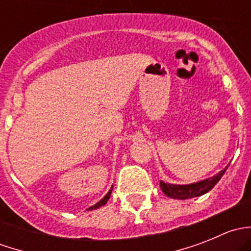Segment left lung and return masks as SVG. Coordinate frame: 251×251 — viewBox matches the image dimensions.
Returning <instances> with one entry per match:
<instances>
[{"mask_svg":"<svg viewBox=\"0 0 251 251\" xmlns=\"http://www.w3.org/2000/svg\"><path fill=\"white\" fill-rule=\"evenodd\" d=\"M229 165V164H228ZM228 165L224 169V170L220 171L219 174H216L215 176L210 177V178H205L203 181L194 182V183L189 184H173L169 183V182L160 181V188L164 192V194L169 197V198L173 199H189L194 198V197L203 196V194L207 193L209 191H211L214 188L215 184L221 179V177L224 176V174L226 173Z\"/></svg>","mask_w":251,"mask_h":251,"instance_id":"left-lung-1","label":"left lung"}]
</instances>
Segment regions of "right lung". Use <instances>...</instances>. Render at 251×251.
<instances>
[{"instance_id":"obj_1","label":"right lung","mask_w":251,"mask_h":251,"mask_svg":"<svg viewBox=\"0 0 251 251\" xmlns=\"http://www.w3.org/2000/svg\"><path fill=\"white\" fill-rule=\"evenodd\" d=\"M111 191H113V187H111V188H110V191L108 192V193L105 194V196L103 197V198L100 199V201H98L97 204H95V205H93V206L88 207V210H95V209H98V207L103 206V205H105V203H107V201H109V198H110V194H111Z\"/></svg>"}]
</instances>
